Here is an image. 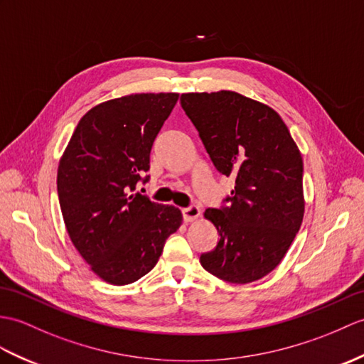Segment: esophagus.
Instances as JSON below:
<instances>
[{
	"label": "esophagus",
	"mask_w": 364,
	"mask_h": 364,
	"mask_svg": "<svg viewBox=\"0 0 364 364\" xmlns=\"http://www.w3.org/2000/svg\"><path fill=\"white\" fill-rule=\"evenodd\" d=\"M200 217V208L197 205H191L189 208L183 209V218L184 222H193Z\"/></svg>",
	"instance_id": "obj_1"
}]
</instances>
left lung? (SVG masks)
Segmentation results:
<instances>
[{"label":"left lung","instance_id":"obj_1","mask_svg":"<svg viewBox=\"0 0 364 364\" xmlns=\"http://www.w3.org/2000/svg\"><path fill=\"white\" fill-rule=\"evenodd\" d=\"M181 107L210 161L235 186L205 217L220 239L200 256L222 281H259L281 264L304 217L302 156L273 108L234 91L186 92Z\"/></svg>","mask_w":364,"mask_h":364}]
</instances>
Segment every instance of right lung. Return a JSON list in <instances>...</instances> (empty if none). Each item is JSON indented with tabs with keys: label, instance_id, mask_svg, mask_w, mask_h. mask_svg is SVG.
Masks as SVG:
<instances>
[{
	"label": "right lung",
	"instance_id": "obj_1",
	"mask_svg": "<svg viewBox=\"0 0 364 364\" xmlns=\"http://www.w3.org/2000/svg\"><path fill=\"white\" fill-rule=\"evenodd\" d=\"M178 100L176 92H141L107 100L82 117L57 171L66 231L105 282L127 285L147 274L183 215L132 193L150 168V150Z\"/></svg>",
	"mask_w": 364,
	"mask_h": 364
}]
</instances>
